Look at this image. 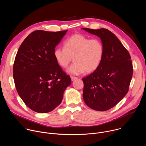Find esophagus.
Segmentation results:
<instances>
[{
    "label": "esophagus",
    "instance_id": "obj_1",
    "mask_svg": "<svg viewBox=\"0 0 146 146\" xmlns=\"http://www.w3.org/2000/svg\"><path fill=\"white\" fill-rule=\"evenodd\" d=\"M70 77H71V80H72V81H74V80H76V79H77V77H76L71 76Z\"/></svg>",
    "mask_w": 146,
    "mask_h": 146
}]
</instances>
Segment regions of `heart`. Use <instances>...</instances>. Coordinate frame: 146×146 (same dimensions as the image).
<instances>
[{"instance_id":"obj_1","label":"heart","mask_w":146,"mask_h":146,"mask_svg":"<svg viewBox=\"0 0 146 146\" xmlns=\"http://www.w3.org/2000/svg\"><path fill=\"white\" fill-rule=\"evenodd\" d=\"M104 55V45L100 39H90L81 34L72 35L64 42V48L57 47L54 50V57L62 68H66L73 58L74 63L68 72L76 75L85 71L91 73L98 69Z\"/></svg>"}]
</instances>
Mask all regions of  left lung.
Instances as JSON below:
<instances>
[{
  "instance_id": "8db88e82",
  "label": "left lung",
  "mask_w": 146,
  "mask_h": 146,
  "mask_svg": "<svg viewBox=\"0 0 146 146\" xmlns=\"http://www.w3.org/2000/svg\"><path fill=\"white\" fill-rule=\"evenodd\" d=\"M82 29L100 38L104 48L103 60L99 68L82 78L83 99L94 110L107 111L120 102L128 91L133 73L131 56L110 30Z\"/></svg>"
}]
</instances>
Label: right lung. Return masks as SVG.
<instances>
[{"label":"right lung","instance_id":"add662e5","mask_svg":"<svg viewBox=\"0 0 146 146\" xmlns=\"http://www.w3.org/2000/svg\"><path fill=\"white\" fill-rule=\"evenodd\" d=\"M68 30H36L20 46L13 66L17 91L25 104L38 113H47L58 106L71 84L54 57L56 46Z\"/></svg>","mask_w":146,"mask_h":146}]
</instances>
